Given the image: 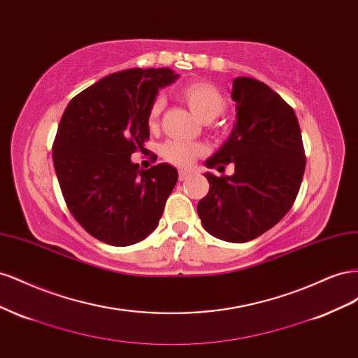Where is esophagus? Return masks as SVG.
Returning a JSON list of instances; mask_svg holds the SVG:
<instances>
[{"mask_svg": "<svg viewBox=\"0 0 358 358\" xmlns=\"http://www.w3.org/2000/svg\"><path fill=\"white\" fill-rule=\"evenodd\" d=\"M189 176H191V175H189L188 171H183V170L179 171V180H187Z\"/></svg>", "mask_w": 358, "mask_h": 358, "instance_id": "1", "label": "esophagus"}]
</instances>
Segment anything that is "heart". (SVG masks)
<instances>
[{
	"label": "heart",
	"mask_w": 358,
	"mask_h": 358,
	"mask_svg": "<svg viewBox=\"0 0 358 358\" xmlns=\"http://www.w3.org/2000/svg\"><path fill=\"white\" fill-rule=\"evenodd\" d=\"M180 99L187 103L189 109L196 113L201 121L208 122L220 116L225 109V99L221 91L209 82L196 80L182 85L178 90ZM162 110V99L157 96L149 107L148 112V125L155 128L159 121V115ZM204 154V146L199 143L180 142V140H170L161 148V157L170 164L189 169L194 161Z\"/></svg>",
	"instance_id": "heart-1"
}]
</instances>
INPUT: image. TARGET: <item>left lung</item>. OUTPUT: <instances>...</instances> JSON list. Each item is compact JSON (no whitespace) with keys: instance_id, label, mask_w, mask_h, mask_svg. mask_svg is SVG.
Wrapping results in <instances>:
<instances>
[{"instance_id":"obj_1","label":"left lung","mask_w":358,"mask_h":358,"mask_svg":"<svg viewBox=\"0 0 358 358\" xmlns=\"http://www.w3.org/2000/svg\"><path fill=\"white\" fill-rule=\"evenodd\" d=\"M236 122L230 137L206 161L218 171L233 162L231 176L204 173L208 196L197 204L204 230L243 243L272 229L294 203L305 173L297 116L272 88L251 78L233 80Z\"/></svg>"}]
</instances>
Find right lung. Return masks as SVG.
<instances>
[{"label": "right lung", "instance_id": "right-lung-1", "mask_svg": "<svg viewBox=\"0 0 358 358\" xmlns=\"http://www.w3.org/2000/svg\"><path fill=\"white\" fill-rule=\"evenodd\" d=\"M170 69H131L103 78L69 103L52 148L67 208L95 239L113 246L143 241L159 222L178 182L170 164L138 169L131 154L149 138L148 112Z\"/></svg>", "mask_w": 358, "mask_h": 358}]
</instances>
